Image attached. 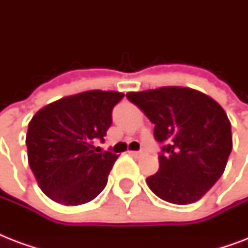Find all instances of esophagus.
Returning a JSON list of instances; mask_svg holds the SVG:
<instances>
[{
	"instance_id": "obj_1",
	"label": "esophagus",
	"mask_w": 248,
	"mask_h": 248,
	"mask_svg": "<svg viewBox=\"0 0 248 248\" xmlns=\"http://www.w3.org/2000/svg\"><path fill=\"white\" fill-rule=\"evenodd\" d=\"M144 153H145V151H135V152H130V155H136V157H140V155H143Z\"/></svg>"
}]
</instances>
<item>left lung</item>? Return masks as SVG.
<instances>
[{
    "mask_svg": "<svg viewBox=\"0 0 248 248\" xmlns=\"http://www.w3.org/2000/svg\"><path fill=\"white\" fill-rule=\"evenodd\" d=\"M155 124L162 144L158 172L148 186L173 204L197 202L223 175L232 152V128L224 109L207 95L179 86L126 93Z\"/></svg>",
    "mask_w": 248,
    "mask_h": 248,
    "instance_id": "obj_1",
    "label": "left lung"
}]
</instances>
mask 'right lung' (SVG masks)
<instances>
[{
  "label": "right lung",
  "instance_id": "right-lung-1",
  "mask_svg": "<svg viewBox=\"0 0 248 248\" xmlns=\"http://www.w3.org/2000/svg\"><path fill=\"white\" fill-rule=\"evenodd\" d=\"M124 95L91 90L63 97L33 116L28 124V162L42 192L65 206L96 198L118 155L95 153L112 124V112Z\"/></svg>",
  "mask_w": 248,
  "mask_h": 248
}]
</instances>
